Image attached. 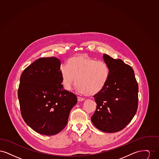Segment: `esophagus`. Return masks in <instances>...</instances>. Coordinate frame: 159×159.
Returning <instances> with one entry per match:
<instances>
[{"label": "esophagus", "instance_id": "34e87169", "mask_svg": "<svg viewBox=\"0 0 159 159\" xmlns=\"http://www.w3.org/2000/svg\"><path fill=\"white\" fill-rule=\"evenodd\" d=\"M77 99H78L79 101H82L84 100V98H83V97H81L78 96V97H77Z\"/></svg>", "mask_w": 159, "mask_h": 159}]
</instances>
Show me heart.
Returning a JSON list of instances; mask_svg holds the SVG:
<instances>
[{"instance_id": "1", "label": "heart", "mask_w": 159, "mask_h": 159, "mask_svg": "<svg viewBox=\"0 0 159 159\" xmlns=\"http://www.w3.org/2000/svg\"><path fill=\"white\" fill-rule=\"evenodd\" d=\"M62 83L70 90L76 81L77 89L88 95L102 91L109 77V68L106 62L84 55H76L67 62V66L60 68Z\"/></svg>"}]
</instances>
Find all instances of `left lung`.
I'll return each mask as SVG.
<instances>
[{
	"label": "left lung",
	"mask_w": 159,
	"mask_h": 159,
	"mask_svg": "<svg viewBox=\"0 0 159 159\" xmlns=\"http://www.w3.org/2000/svg\"><path fill=\"white\" fill-rule=\"evenodd\" d=\"M103 59L109 68V77L104 89L93 96L97 106L91 120L99 130L114 133L125 128L135 115L138 84L130 66L107 54Z\"/></svg>",
	"instance_id": "8db88e82"
}]
</instances>
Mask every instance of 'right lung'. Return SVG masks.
Returning <instances> with one entry per match:
<instances>
[{
	"label": "right lung",
	"instance_id": "right-lung-1",
	"mask_svg": "<svg viewBox=\"0 0 159 159\" xmlns=\"http://www.w3.org/2000/svg\"><path fill=\"white\" fill-rule=\"evenodd\" d=\"M55 57L40 58L23 71L18 97L24 121L39 134L53 135L66 127L69 114L77 102L64 89Z\"/></svg>",
	"mask_w": 159,
	"mask_h": 159
}]
</instances>
